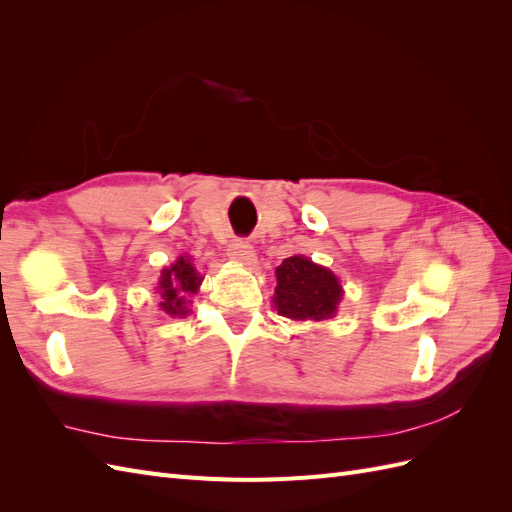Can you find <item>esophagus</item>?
<instances>
[{
	"mask_svg": "<svg viewBox=\"0 0 512 512\" xmlns=\"http://www.w3.org/2000/svg\"><path fill=\"white\" fill-rule=\"evenodd\" d=\"M228 256L241 262L245 267H256V254H254V245L245 239H235L228 245Z\"/></svg>",
	"mask_w": 512,
	"mask_h": 512,
	"instance_id": "obj_1",
	"label": "esophagus"
}]
</instances>
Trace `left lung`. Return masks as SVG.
<instances>
[{
    "mask_svg": "<svg viewBox=\"0 0 512 512\" xmlns=\"http://www.w3.org/2000/svg\"><path fill=\"white\" fill-rule=\"evenodd\" d=\"M273 305L290 320H327L337 312L344 290L333 271L305 256H290L275 269Z\"/></svg>",
    "mask_w": 512,
    "mask_h": 512,
    "instance_id": "1",
    "label": "left lung"
}]
</instances>
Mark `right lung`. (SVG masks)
Here are the masks:
<instances>
[{
    "label": "right lung",
    "instance_id": "right-lung-1",
    "mask_svg": "<svg viewBox=\"0 0 512 512\" xmlns=\"http://www.w3.org/2000/svg\"><path fill=\"white\" fill-rule=\"evenodd\" d=\"M203 277L194 269L190 256H179L173 265L162 269L158 292H160V309L168 316H188V299L190 294L198 292Z\"/></svg>",
    "mask_w": 512,
    "mask_h": 512
}]
</instances>
